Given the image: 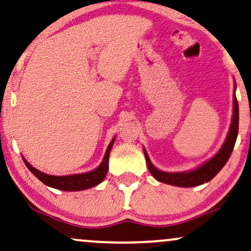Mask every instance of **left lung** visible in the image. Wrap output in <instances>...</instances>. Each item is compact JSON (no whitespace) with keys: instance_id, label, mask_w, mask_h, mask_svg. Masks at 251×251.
Wrapping results in <instances>:
<instances>
[{"instance_id":"obj_1","label":"left lung","mask_w":251,"mask_h":251,"mask_svg":"<svg viewBox=\"0 0 251 251\" xmlns=\"http://www.w3.org/2000/svg\"><path fill=\"white\" fill-rule=\"evenodd\" d=\"M235 89H234L233 96V118H231L229 132H228L226 140H225L220 151L213 157L206 161L205 163H202L201 166L196 168L195 170L183 171V173H166V171L158 170L157 168L153 166V163L149 160L147 151L144 149L148 170L154 176L155 179H157L158 182L169 184V185L180 186V188H192V186H198L210 182L219 171L223 169L225 164L227 163L231 151H233L236 142L237 133H239V104H237Z\"/></svg>"}]
</instances>
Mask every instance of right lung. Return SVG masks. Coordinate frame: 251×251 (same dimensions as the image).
<instances>
[{"instance_id": "right-lung-1", "label": "right lung", "mask_w": 251, "mask_h": 251, "mask_svg": "<svg viewBox=\"0 0 251 251\" xmlns=\"http://www.w3.org/2000/svg\"><path fill=\"white\" fill-rule=\"evenodd\" d=\"M113 142H115V138L111 140L109 146H107L102 163H100L96 169L83 174H75V175L66 176L47 175V174L41 173V171L36 169V168H33L24 157L23 160L25 164H26L27 169L30 170L40 182L46 184L47 186L62 190V191H81V190L94 188V186L102 183L103 179L105 178L107 169H109V156L111 148H112L113 146Z\"/></svg>"}]
</instances>
